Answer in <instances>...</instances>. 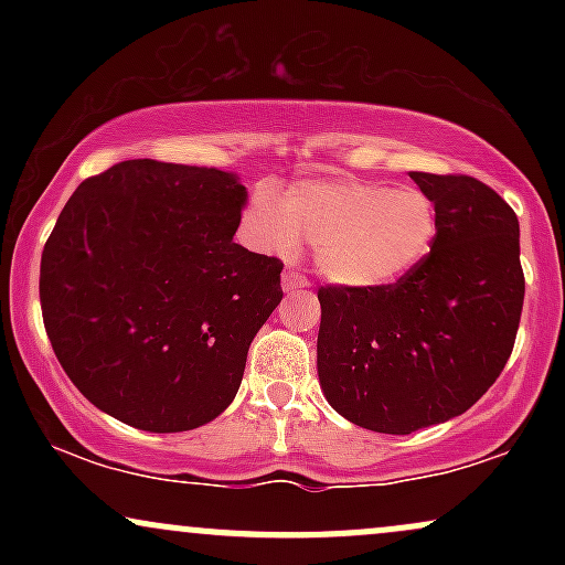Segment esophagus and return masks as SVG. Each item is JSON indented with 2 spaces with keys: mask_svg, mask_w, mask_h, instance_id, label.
Returning <instances> with one entry per match:
<instances>
[{
  "mask_svg": "<svg viewBox=\"0 0 565 565\" xmlns=\"http://www.w3.org/2000/svg\"><path fill=\"white\" fill-rule=\"evenodd\" d=\"M281 287H284V291H300V289H308L310 281L305 276L297 274V270L287 268L281 276Z\"/></svg>",
  "mask_w": 565,
  "mask_h": 565,
  "instance_id": "34e87169",
  "label": "esophagus"
}]
</instances>
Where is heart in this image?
Wrapping results in <instances>:
<instances>
[{"mask_svg": "<svg viewBox=\"0 0 565 565\" xmlns=\"http://www.w3.org/2000/svg\"><path fill=\"white\" fill-rule=\"evenodd\" d=\"M246 231L276 255L300 236L313 244L321 276L345 289H385L425 263L438 236V210L419 188L366 180H300L284 201L270 188L252 199Z\"/></svg>", "mask_w": 565, "mask_h": 565, "instance_id": "obj_1", "label": "heart"}]
</instances>
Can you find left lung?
<instances>
[{
  "instance_id": "obj_1",
  "label": "left lung",
  "mask_w": 565,
  "mask_h": 565,
  "mask_svg": "<svg viewBox=\"0 0 565 565\" xmlns=\"http://www.w3.org/2000/svg\"><path fill=\"white\" fill-rule=\"evenodd\" d=\"M408 174L438 210L425 263L385 289H319L321 391L353 425L391 436L459 417L494 385L526 291L508 201L468 174Z\"/></svg>"
}]
</instances>
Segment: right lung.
<instances>
[{
	"label": "right lung",
	"mask_w": 565,
	"mask_h": 565,
	"mask_svg": "<svg viewBox=\"0 0 565 565\" xmlns=\"http://www.w3.org/2000/svg\"><path fill=\"white\" fill-rule=\"evenodd\" d=\"M246 188L215 167L129 159L87 178L42 252L44 329L79 393L119 423L220 417L281 302L276 257L233 242Z\"/></svg>",
	"instance_id": "1"
}]
</instances>
